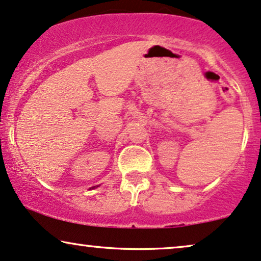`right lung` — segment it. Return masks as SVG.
Here are the masks:
<instances>
[{
    "label": "right lung",
    "instance_id": "add662e5",
    "mask_svg": "<svg viewBox=\"0 0 261 261\" xmlns=\"http://www.w3.org/2000/svg\"><path fill=\"white\" fill-rule=\"evenodd\" d=\"M97 187H98V186H97ZM94 188H96V186H93V187H92V189H94Z\"/></svg>",
    "mask_w": 261,
    "mask_h": 261
}]
</instances>
